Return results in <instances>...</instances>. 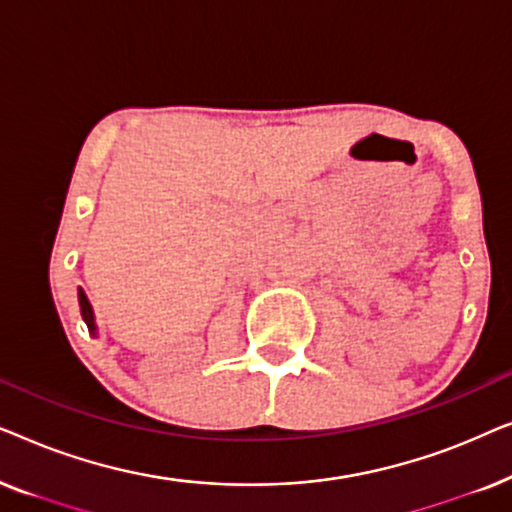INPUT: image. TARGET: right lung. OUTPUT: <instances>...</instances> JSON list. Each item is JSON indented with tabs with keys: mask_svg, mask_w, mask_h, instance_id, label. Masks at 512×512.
<instances>
[{
	"mask_svg": "<svg viewBox=\"0 0 512 512\" xmlns=\"http://www.w3.org/2000/svg\"><path fill=\"white\" fill-rule=\"evenodd\" d=\"M79 303H81V314H83V319H86V324H88V328H90V331H95V321H93V310H90V303H88L86 293H83V291H79Z\"/></svg>",
	"mask_w": 512,
	"mask_h": 512,
	"instance_id": "1",
	"label": "right lung"
}]
</instances>
